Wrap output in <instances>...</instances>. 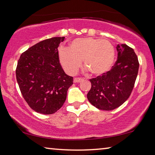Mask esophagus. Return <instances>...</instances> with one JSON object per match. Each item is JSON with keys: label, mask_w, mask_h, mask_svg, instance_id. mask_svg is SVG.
<instances>
[{"label": "esophagus", "mask_w": 155, "mask_h": 155, "mask_svg": "<svg viewBox=\"0 0 155 155\" xmlns=\"http://www.w3.org/2000/svg\"><path fill=\"white\" fill-rule=\"evenodd\" d=\"M83 81V78H74V83H75L82 82Z\"/></svg>", "instance_id": "esophagus-1"}]
</instances>
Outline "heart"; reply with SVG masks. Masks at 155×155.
Returning <instances> with one entry per match:
<instances>
[{"instance_id": "1", "label": "heart", "mask_w": 155, "mask_h": 155, "mask_svg": "<svg viewBox=\"0 0 155 155\" xmlns=\"http://www.w3.org/2000/svg\"><path fill=\"white\" fill-rule=\"evenodd\" d=\"M59 62L68 74H75L81 65L91 74L99 76L110 70L114 65L115 51L108 40L80 38L73 40L69 47H61L58 51Z\"/></svg>"}]
</instances>
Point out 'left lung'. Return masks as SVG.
<instances>
[{
    "label": "left lung",
    "mask_w": 155,
    "mask_h": 155,
    "mask_svg": "<svg viewBox=\"0 0 155 155\" xmlns=\"http://www.w3.org/2000/svg\"><path fill=\"white\" fill-rule=\"evenodd\" d=\"M117 59L111 69L90 79L91 87L87 95L97 109L111 111L130 96L137 78L139 61L134 50L127 44H117Z\"/></svg>",
    "instance_id": "left-lung-1"
}]
</instances>
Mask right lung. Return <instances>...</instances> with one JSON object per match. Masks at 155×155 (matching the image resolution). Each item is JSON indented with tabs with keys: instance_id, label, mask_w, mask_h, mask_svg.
<instances>
[{
	"instance_id": "add662e5",
	"label": "right lung",
	"mask_w": 155,
	"mask_h": 155,
	"mask_svg": "<svg viewBox=\"0 0 155 155\" xmlns=\"http://www.w3.org/2000/svg\"><path fill=\"white\" fill-rule=\"evenodd\" d=\"M65 37H55L31 46L21 54L15 74L21 94L31 109L49 115L65 103L73 77L59 63L58 47Z\"/></svg>"
}]
</instances>
